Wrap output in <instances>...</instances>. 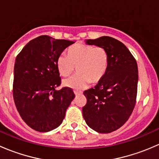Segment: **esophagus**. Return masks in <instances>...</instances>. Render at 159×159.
<instances>
[{
    "instance_id": "esophagus-1",
    "label": "esophagus",
    "mask_w": 159,
    "mask_h": 159,
    "mask_svg": "<svg viewBox=\"0 0 159 159\" xmlns=\"http://www.w3.org/2000/svg\"><path fill=\"white\" fill-rule=\"evenodd\" d=\"M74 93H75V95H79V94H82V92L81 91H74Z\"/></svg>"
}]
</instances>
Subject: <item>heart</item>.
<instances>
[{"label": "heart", "instance_id": "1", "mask_svg": "<svg viewBox=\"0 0 159 159\" xmlns=\"http://www.w3.org/2000/svg\"><path fill=\"white\" fill-rule=\"evenodd\" d=\"M109 65L108 51L102 47L84 44H75L68 49V56L61 54L57 57L56 66L59 74L68 77L76 67L78 74L64 80L65 87L81 90L98 83L106 74Z\"/></svg>", "mask_w": 159, "mask_h": 159}]
</instances>
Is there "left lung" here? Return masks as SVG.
I'll return each mask as SVG.
<instances>
[{
	"label": "left lung",
	"instance_id": "obj_1",
	"mask_svg": "<svg viewBox=\"0 0 159 159\" xmlns=\"http://www.w3.org/2000/svg\"><path fill=\"white\" fill-rule=\"evenodd\" d=\"M89 45L108 53L106 74L94 89L84 92L87 104L82 113L86 124L99 133H110L129 119L135 105L139 70L135 59L124 44L108 36L86 40Z\"/></svg>",
	"mask_w": 159,
	"mask_h": 159
}]
</instances>
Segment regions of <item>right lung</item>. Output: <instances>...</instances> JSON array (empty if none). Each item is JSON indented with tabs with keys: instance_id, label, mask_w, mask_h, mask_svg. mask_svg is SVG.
Segmentation results:
<instances>
[{
	"instance_id": "1",
	"label": "right lung",
	"mask_w": 159,
	"mask_h": 159,
	"mask_svg": "<svg viewBox=\"0 0 159 159\" xmlns=\"http://www.w3.org/2000/svg\"><path fill=\"white\" fill-rule=\"evenodd\" d=\"M74 41L41 35L29 41L17 56L14 68L13 97L22 119L40 132L57 129L75 98L61 84L57 57Z\"/></svg>"
}]
</instances>
